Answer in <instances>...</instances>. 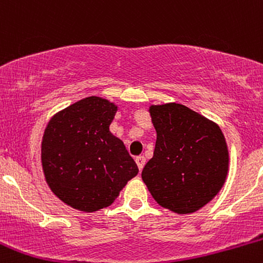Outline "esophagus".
I'll return each mask as SVG.
<instances>
[{
	"label": "esophagus",
	"instance_id": "34e87169",
	"mask_svg": "<svg viewBox=\"0 0 263 263\" xmlns=\"http://www.w3.org/2000/svg\"><path fill=\"white\" fill-rule=\"evenodd\" d=\"M136 163H137V165H138V170L142 171L143 170L144 164H146V158H144L143 156L136 157Z\"/></svg>",
	"mask_w": 263,
	"mask_h": 263
}]
</instances>
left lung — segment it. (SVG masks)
Returning <instances> with one entry per match:
<instances>
[{
	"label": "left lung",
	"instance_id": "8db88e82",
	"mask_svg": "<svg viewBox=\"0 0 263 263\" xmlns=\"http://www.w3.org/2000/svg\"><path fill=\"white\" fill-rule=\"evenodd\" d=\"M149 114L157 141L142 179L163 208L194 213L218 194L226 179L224 135L216 123L180 104L151 106Z\"/></svg>",
	"mask_w": 263,
	"mask_h": 263
}]
</instances>
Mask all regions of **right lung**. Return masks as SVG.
Returning a JSON list of instances; mask_svg holds the SVG:
<instances>
[{
  "mask_svg": "<svg viewBox=\"0 0 263 263\" xmlns=\"http://www.w3.org/2000/svg\"><path fill=\"white\" fill-rule=\"evenodd\" d=\"M117 107L96 96L57 114L42 142V164L52 192L74 209L106 208L138 168L121 140L110 132Z\"/></svg>",
  "mask_w": 263,
  "mask_h": 263,
  "instance_id": "obj_1",
  "label": "right lung"
}]
</instances>
